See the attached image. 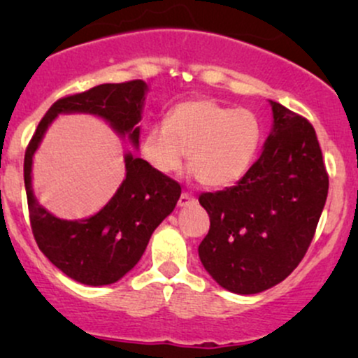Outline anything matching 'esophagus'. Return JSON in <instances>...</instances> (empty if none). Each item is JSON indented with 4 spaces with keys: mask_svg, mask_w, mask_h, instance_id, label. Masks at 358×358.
<instances>
[{
    "mask_svg": "<svg viewBox=\"0 0 358 358\" xmlns=\"http://www.w3.org/2000/svg\"><path fill=\"white\" fill-rule=\"evenodd\" d=\"M192 202H195V199L190 195V193L183 192L182 195H180V200H178V207H187V205H190Z\"/></svg>",
    "mask_w": 358,
    "mask_h": 358,
    "instance_id": "esophagus-1",
    "label": "esophagus"
}]
</instances>
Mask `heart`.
<instances>
[{
	"instance_id": "obj_1",
	"label": "heart",
	"mask_w": 358,
	"mask_h": 358,
	"mask_svg": "<svg viewBox=\"0 0 358 358\" xmlns=\"http://www.w3.org/2000/svg\"><path fill=\"white\" fill-rule=\"evenodd\" d=\"M261 143V124L248 109H234L213 101L176 104L166 124L146 129L141 155L155 170L176 173L188 151V166L208 188L231 187L248 173Z\"/></svg>"
}]
</instances>
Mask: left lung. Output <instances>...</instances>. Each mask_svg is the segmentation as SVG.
I'll return each instance as SVG.
<instances>
[{
	"label": "left lung",
	"instance_id": "obj_1",
	"mask_svg": "<svg viewBox=\"0 0 358 358\" xmlns=\"http://www.w3.org/2000/svg\"><path fill=\"white\" fill-rule=\"evenodd\" d=\"M273 131L234 187L202 193L210 229L199 245L207 273L225 289L256 294L276 286L305 257L328 195L313 126L271 101Z\"/></svg>",
	"mask_w": 358,
	"mask_h": 358
}]
</instances>
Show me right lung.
I'll list each match as a JSON object with an SVG mask.
<instances>
[{"instance_id":"right-lung-1","label":"right lung","mask_w":358,"mask_h":358,"mask_svg":"<svg viewBox=\"0 0 358 358\" xmlns=\"http://www.w3.org/2000/svg\"><path fill=\"white\" fill-rule=\"evenodd\" d=\"M146 90L143 80H129L101 84L62 97L42 117L24 153V188L36 244L53 266L82 285H113L129 273L141 259L155 229L173 212L182 187L145 159L127 153L126 178L113 199L89 219L64 220L36 202L31 188L34 155L53 119L69 113L102 117L138 148V122Z\"/></svg>"}]
</instances>
